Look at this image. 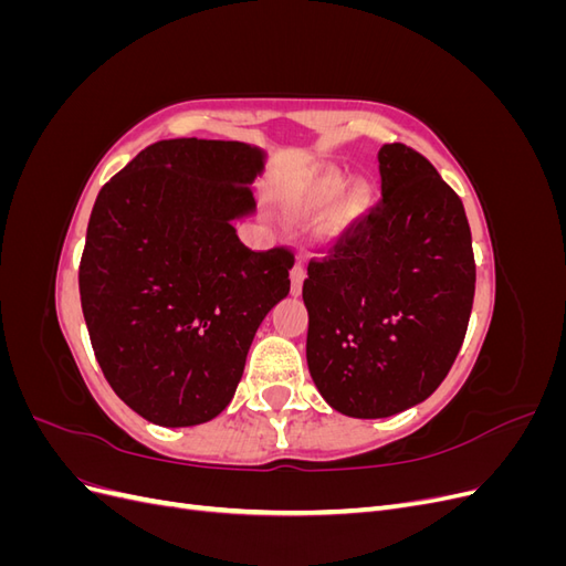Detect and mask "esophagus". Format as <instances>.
Instances as JSON below:
<instances>
[{"instance_id":"34e87169","label":"esophagus","mask_w":566,"mask_h":566,"mask_svg":"<svg viewBox=\"0 0 566 566\" xmlns=\"http://www.w3.org/2000/svg\"><path fill=\"white\" fill-rule=\"evenodd\" d=\"M304 276H306V269H304L302 262H297V264L293 266V271H290V283H293V295H300V293H302Z\"/></svg>"}]
</instances>
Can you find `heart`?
I'll return each mask as SVG.
<instances>
[{
  "label": "heart",
  "mask_w": 566,
  "mask_h": 566,
  "mask_svg": "<svg viewBox=\"0 0 566 566\" xmlns=\"http://www.w3.org/2000/svg\"><path fill=\"white\" fill-rule=\"evenodd\" d=\"M339 188H342V177L339 175H323L321 179H316L310 186V191L304 193V205H310V208H318V205L331 202L339 193ZM364 202H366L364 188H354V191L347 196V200L342 202V214L352 217L354 212L364 208Z\"/></svg>",
  "instance_id": "obj_1"
}]
</instances>
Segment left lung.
Here are the masks:
<instances>
[{"label":"left lung","instance_id":"obj_1","mask_svg":"<svg viewBox=\"0 0 566 566\" xmlns=\"http://www.w3.org/2000/svg\"><path fill=\"white\" fill-rule=\"evenodd\" d=\"M378 205L306 266V364L349 418H387L447 378L474 300L472 233L460 196L406 144L378 153Z\"/></svg>","mask_w":566,"mask_h":566}]
</instances>
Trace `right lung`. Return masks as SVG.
<instances>
[{"label":"right lung","instance_id":"right-lung-1","mask_svg":"<svg viewBox=\"0 0 566 566\" xmlns=\"http://www.w3.org/2000/svg\"><path fill=\"white\" fill-rule=\"evenodd\" d=\"M262 150L165 139L101 188L80 260V300L108 385L142 418H217L252 337L290 293L295 252L250 250L233 219L254 210Z\"/></svg>","mask_w":566,"mask_h":566}]
</instances>
